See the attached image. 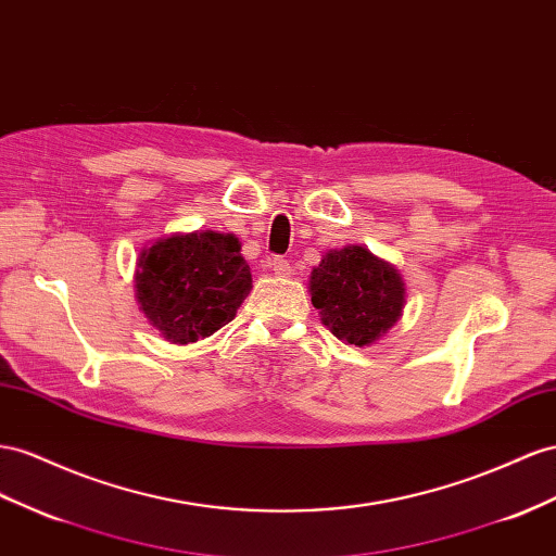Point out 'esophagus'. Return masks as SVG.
<instances>
[{
	"label": "esophagus",
	"instance_id": "34e87169",
	"mask_svg": "<svg viewBox=\"0 0 556 556\" xmlns=\"http://www.w3.org/2000/svg\"><path fill=\"white\" fill-rule=\"evenodd\" d=\"M268 266H271V271L274 274H278V276H290V271H292V266H290V262L288 260H282L280 254H276V257L268 262Z\"/></svg>",
	"mask_w": 556,
	"mask_h": 556
}]
</instances>
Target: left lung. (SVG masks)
Returning <instances> with one entry per match:
<instances>
[{
	"label": "left lung",
	"mask_w": 556,
	"mask_h": 556,
	"mask_svg": "<svg viewBox=\"0 0 556 556\" xmlns=\"http://www.w3.org/2000/svg\"><path fill=\"white\" fill-rule=\"evenodd\" d=\"M311 302L337 339L369 346L402 315L404 282L369 250L349 245L329 250L313 268Z\"/></svg>",
	"instance_id": "8db88e82"
}]
</instances>
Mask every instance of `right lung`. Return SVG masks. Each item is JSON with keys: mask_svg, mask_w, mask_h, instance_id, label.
<instances>
[{"mask_svg": "<svg viewBox=\"0 0 556 556\" xmlns=\"http://www.w3.org/2000/svg\"><path fill=\"white\" fill-rule=\"evenodd\" d=\"M138 302L173 343L205 339L233 320L250 294V266L231 233L170 236L140 252Z\"/></svg>", "mask_w": 556, "mask_h": 556, "instance_id": "obj_1", "label": "right lung"}]
</instances>
